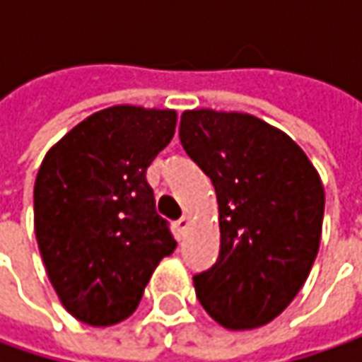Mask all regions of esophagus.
<instances>
[{
	"label": "esophagus",
	"instance_id": "esophagus-1",
	"mask_svg": "<svg viewBox=\"0 0 362 362\" xmlns=\"http://www.w3.org/2000/svg\"><path fill=\"white\" fill-rule=\"evenodd\" d=\"M189 228V216H183L179 221H177V230H179V233H185Z\"/></svg>",
	"mask_w": 362,
	"mask_h": 362
}]
</instances>
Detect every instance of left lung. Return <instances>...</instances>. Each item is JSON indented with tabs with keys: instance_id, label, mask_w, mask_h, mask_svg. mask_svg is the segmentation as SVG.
<instances>
[{
	"instance_id": "left-lung-1",
	"label": "left lung",
	"mask_w": 362,
	"mask_h": 362,
	"mask_svg": "<svg viewBox=\"0 0 362 362\" xmlns=\"http://www.w3.org/2000/svg\"><path fill=\"white\" fill-rule=\"evenodd\" d=\"M179 139L219 207V256L193 278L197 298L228 330L264 327L298 294L318 254L320 175L286 132L245 112L185 110Z\"/></svg>"
}]
</instances>
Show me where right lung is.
Returning a JSON list of instances; mask_svg holds the SVG:
<instances>
[{
	"mask_svg": "<svg viewBox=\"0 0 362 362\" xmlns=\"http://www.w3.org/2000/svg\"><path fill=\"white\" fill-rule=\"evenodd\" d=\"M171 108L98 110L46 153L34 185V230L62 306L84 325L129 318L177 242L155 211L146 169L171 143Z\"/></svg>",
	"mask_w": 362,
	"mask_h": 362,
	"instance_id": "obj_1",
	"label": "right lung"
}]
</instances>
